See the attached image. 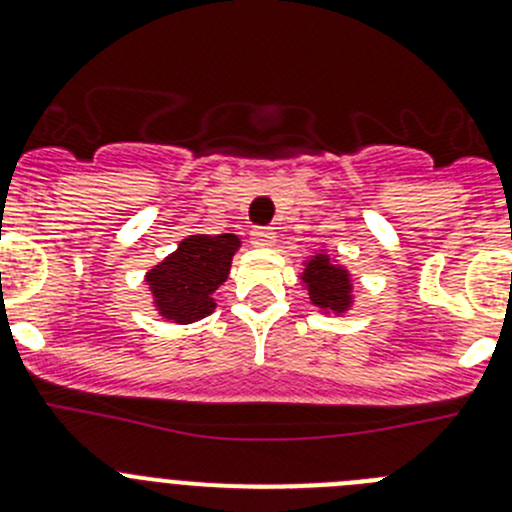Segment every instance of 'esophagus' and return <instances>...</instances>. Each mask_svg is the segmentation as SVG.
Here are the masks:
<instances>
[{
  "instance_id": "esophagus-1",
  "label": "esophagus",
  "mask_w": 512,
  "mask_h": 512,
  "mask_svg": "<svg viewBox=\"0 0 512 512\" xmlns=\"http://www.w3.org/2000/svg\"><path fill=\"white\" fill-rule=\"evenodd\" d=\"M276 236L269 231V228H256V231H251V243L256 248H271L274 246Z\"/></svg>"
}]
</instances>
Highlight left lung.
I'll return each mask as SVG.
<instances>
[{"label":"left lung","mask_w":512,"mask_h":512,"mask_svg":"<svg viewBox=\"0 0 512 512\" xmlns=\"http://www.w3.org/2000/svg\"><path fill=\"white\" fill-rule=\"evenodd\" d=\"M302 287L307 289L309 304L320 309L322 314H348L355 304V281L348 266L337 261L330 248H317L302 261L299 271Z\"/></svg>","instance_id":"obj_1"}]
</instances>
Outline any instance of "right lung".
Instances as JSON below:
<instances>
[{
  "label": "right lung",
  "mask_w": 512,
  "mask_h": 512,
  "mask_svg": "<svg viewBox=\"0 0 512 512\" xmlns=\"http://www.w3.org/2000/svg\"><path fill=\"white\" fill-rule=\"evenodd\" d=\"M241 238L236 233H192L144 274L152 307L175 325H192L215 312V292L231 274Z\"/></svg>",
  "instance_id": "add662e5"
}]
</instances>
